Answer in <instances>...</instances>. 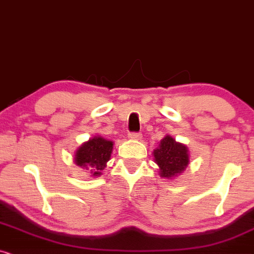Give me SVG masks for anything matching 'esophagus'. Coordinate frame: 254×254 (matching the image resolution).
<instances>
[{
  "label": "esophagus",
  "mask_w": 254,
  "mask_h": 254,
  "mask_svg": "<svg viewBox=\"0 0 254 254\" xmlns=\"http://www.w3.org/2000/svg\"><path fill=\"white\" fill-rule=\"evenodd\" d=\"M128 137H129L130 140H140V139H141V134H140V133H129V134H128Z\"/></svg>",
  "instance_id": "obj_1"
}]
</instances>
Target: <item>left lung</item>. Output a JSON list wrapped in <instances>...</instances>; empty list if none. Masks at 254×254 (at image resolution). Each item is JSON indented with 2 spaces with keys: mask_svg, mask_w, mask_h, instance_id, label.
<instances>
[{
  "mask_svg": "<svg viewBox=\"0 0 254 254\" xmlns=\"http://www.w3.org/2000/svg\"><path fill=\"white\" fill-rule=\"evenodd\" d=\"M155 164L159 166V175L164 179H173L186 170L190 164L189 147L166 135L153 151Z\"/></svg>",
  "mask_w": 254,
  "mask_h": 254,
  "instance_id": "1",
  "label": "left lung"
}]
</instances>
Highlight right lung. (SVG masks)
I'll return each instance as SVG.
<instances>
[{
    "label": "right lung",
    "instance_id": "right-lung-1",
    "mask_svg": "<svg viewBox=\"0 0 254 254\" xmlns=\"http://www.w3.org/2000/svg\"><path fill=\"white\" fill-rule=\"evenodd\" d=\"M114 142L96 135L83 142L74 153V162L83 170H88L92 177H100L111 159Z\"/></svg>",
    "mask_w": 254,
    "mask_h": 254
}]
</instances>
